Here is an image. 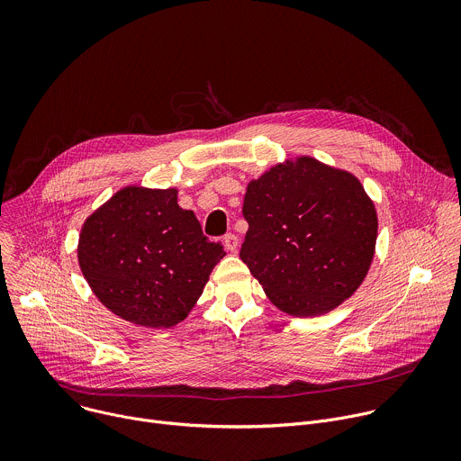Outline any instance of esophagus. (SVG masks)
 I'll list each match as a JSON object with an SVG mask.
<instances>
[{
	"instance_id": "34e87169",
	"label": "esophagus",
	"mask_w": 461,
	"mask_h": 461,
	"mask_svg": "<svg viewBox=\"0 0 461 461\" xmlns=\"http://www.w3.org/2000/svg\"><path fill=\"white\" fill-rule=\"evenodd\" d=\"M224 246H226V249L231 251V253L237 251V248H239V237L233 235V233L224 235Z\"/></svg>"
}]
</instances>
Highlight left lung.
<instances>
[{
	"label": "left lung",
	"mask_w": 461,
	"mask_h": 461,
	"mask_svg": "<svg viewBox=\"0 0 461 461\" xmlns=\"http://www.w3.org/2000/svg\"><path fill=\"white\" fill-rule=\"evenodd\" d=\"M240 258L270 301L295 317L339 306L363 283L377 237L359 180L303 157L248 184Z\"/></svg>",
	"instance_id": "1"
}]
</instances>
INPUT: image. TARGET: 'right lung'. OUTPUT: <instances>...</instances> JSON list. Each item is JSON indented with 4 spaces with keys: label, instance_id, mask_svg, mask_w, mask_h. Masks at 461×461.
Masks as SVG:
<instances>
[{
    "label": "right lung",
    "instance_id": "obj_1",
    "mask_svg": "<svg viewBox=\"0 0 461 461\" xmlns=\"http://www.w3.org/2000/svg\"><path fill=\"white\" fill-rule=\"evenodd\" d=\"M224 257L176 189L125 187L84 224L78 260L95 295L113 313L149 328L180 322Z\"/></svg>",
    "mask_w": 461,
    "mask_h": 461
}]
</instances>
